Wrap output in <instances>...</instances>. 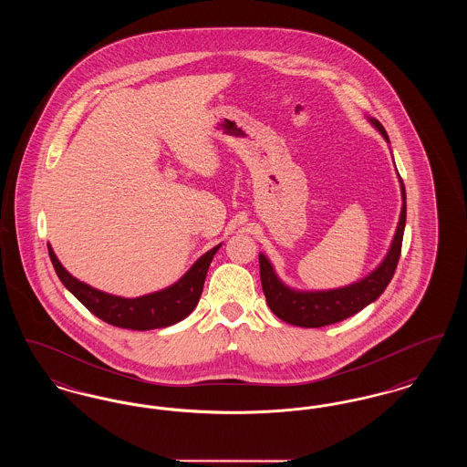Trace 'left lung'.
Here are the masks:
<instances>
[{
    "label": "left lung",
    "instance_id": "left-lung-1",
    "mask_svg": "<svg viewBox=\"0 0 467 467\" xmlns=\"http://www.w3.org/2000/svg\"><path fill=\"white\" fill-rule=\"evenodd\" d=\"M366 119L378 133L385 138V141L390 143L389 134L377 119L369 115H366ZM398 178H400L402 206H400V223L396 227L392 244L389 246L381 263L360 280L343 287H336V289H296L287 285L278 276L275 266L263 252L259 254L261 284L266 296L267 306L280 320L299 327L331 326L356 315L357 311L366 308L383 294V290L387 289V285L390 284L394 271L400 263V244H402V234L406 225V191H404V183L400 180V173Z\"/></svg>",
    "mask_w": 467,
    "mask_h": 467
}]
</instances>
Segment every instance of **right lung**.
I'll list each match as a JSON object with an SVG mask.
<instances>
[{
    "label": "right lung",
    "mask_w": 467,
    "mask_h": 467,
    "mask_svg": "<svg viewBox=\"0 0 467 467\" xmlns=\"http://www.w3.org/2000/svg\"><path fill=\"white\" fill-rule=\"evenodd\" d=\"M47 246L52 266L56 269L59 280L92 315L115 327L150 331L173 326L183 320L189 313H192L196 305L200 303L210 263L213 261V255L223 244L204 252L200 259L189 267V271L170 287L138 297L113 296L109 292L94 289L86 282H80L61 265L50 244Z\"/></svg>",
    "instance_id": "right-lung-1"
}]
</instances>
